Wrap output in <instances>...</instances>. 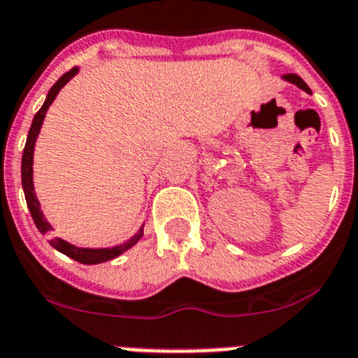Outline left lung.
<instances>
[{
    "label": "left lung",
    "instance_id": "8db88e82",
    "mask_svg": "<svg viewBox=\"0 0 358 358\" xmlns=\"http://www.w3.org/2000/svg\"><path fill=\"white\" fill-rule=\"evenodd\" d=\"M284 80L289 81V83H294V85H297L299 89H303L305 92H310V89H308V85H306L305 81L301 80L299 76H295V74H286L284 76Z\"/></svg>",
    "mask_w": 358,
    "mask_h": 358
}]
</instances>
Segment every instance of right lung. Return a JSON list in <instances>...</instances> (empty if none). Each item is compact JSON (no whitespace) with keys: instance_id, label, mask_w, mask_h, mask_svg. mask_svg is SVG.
Listing matches in <instances>:
<instances>
[{"instance_id":"right-lung-1","label":"right lung","mask_w":358,"mask_h":358,"mask_svg":"<svg viewBox=\"0 0 358 358\" xmlns=\"http://www.w3.org/2000/svg\"><path fill=\"white\" fill-rule=\"evenodd\" d=\"M80 72L78 66H74L72 70H69L66 74H63L55 81V85L50 89L48 92L46 100L42 103V108L36 111L35 119L31 122L29 134H27V141H25V148H24V156H22V187H24L25 193V201H27V208H29L31 217L35 221L36 229L41 234H46L52 230V224L48 223L46 217H44V213L41 210V202L36 199L35 195V185H33V154H35V143L36 137L41 134L42 122H44V117H46L48 108L52 106V102L55 100V96L59 94V91L63 89L66 83H69L76 74ZM143 236V227L139 229V232L134 236V238H129L128 241H124L120 245H115V247H108V249H87V247H76V245L69 243V241H64L61 238L50 239V243H52L53 249H57L59 252H63L72 260L80 262V264H87V266H92V264H102V262L113 260L117 256H120L122 252H126L128 249H131L137 241Z\"/></svg>"}]
</instances>
